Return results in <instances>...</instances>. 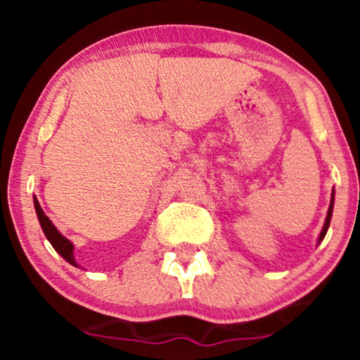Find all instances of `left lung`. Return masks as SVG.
Wrapping results in <instances>:
<instances>
[{
  "label": "left lung",
  "mask_w": 360,
  "mask_h": 360,
  "mask_svg": "<svg viewBox=\"0 0 360 360\" xmlns=\"http://www.w3.org/2000/svg\"><path fill=\"white\" fill-rule=\"evenodd\" d=\"M332 212H333V196H332V201H330V208H328V213H326V220H325L323 230H321V233H320V238H318V243L323 240V237L326 235V230H328V226H330V218H332Z\"/></svg>",
  "instance_id": "left-lung-1"
}]
</instances>
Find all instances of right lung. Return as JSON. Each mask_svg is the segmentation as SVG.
<instances>
[{"mask_svg":"<svg viewBox=\"0 0 360 360\" xmlns=\"http://www.w3.org/2000/svg\"><path fill=\"white\" fill-rule=\"evenodd\" d=\"M34 205H35V212H37V217H39V221H40V226H42L45 237H47V240L52 243V247L56 249L59 254L68 260L69 264H72V266L77 267L76 260H74V255H72V243L68 240V238L64 237V235L59 233V230L56 229V226L52 225V221L49 220L47 214L44 213V210L40 208L39 201H37V198H34Z\"/></svg>","mask_w":360,"mask_h":360,"instance_id":"right-lung-1","label":"right lung"}]
</instances>
